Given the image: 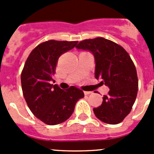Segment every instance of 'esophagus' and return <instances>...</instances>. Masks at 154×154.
I'll return each instance as SVG.
<instances>
[{"label": "esophagus", "instance_id": "obj_1", "mask_svg": "<svg viewBox=\"0 0 154 154\" xmlns=\"http://www.w3.org/2000/svg\"><path fill=\"white\" fill-rule=\"evenodd\" d=\"M92 93V92H89V91H84V94L85 95H89V94Z\"/></svg>", "mask_w": 154, "mask_h": 154}]
</instances>
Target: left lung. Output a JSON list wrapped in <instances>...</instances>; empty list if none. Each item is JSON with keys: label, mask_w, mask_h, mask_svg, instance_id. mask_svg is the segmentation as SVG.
<instances>
[{"label": "left lung", "mask_w": 154, "mask_h": 154, "mask_svg": "<svg viewBox=\"0 0 154 154\" xmlns=\"http://www.w3.org/2000/svg\"><path fill=\"white\" fill-rule=\"evenodd\" d=\"M77 49L87 50L95 58V77L109 88L103 103L93 109L96 117L108 124H118L130 113L138 91L137 69L122 46L104 38L82 41Z\"/></svg>", "instance_id": "left-lung-1"}]
</instances>
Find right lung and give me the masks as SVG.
<instances>
[{
  "instance_id": "right-lung-1",
  "label": "right lung",
  "mask_w": 154,
  "mask_h": 154,
  "mask_svg": "<svg viewBox=\"0 0 154 154\" xmlns=\"http://www.w3.org/2000/svg\"><path fill=\"white\" fill-rule=\"evenodd\" d=\"M77 43L55 40L41 43L24 64L21 75L23 95L31 112L45 124L57 125L67 120L75 103L84 97L83 91L76 87L64 91L51 84L59 57Z\"/></svg>"
}]
</instances>
